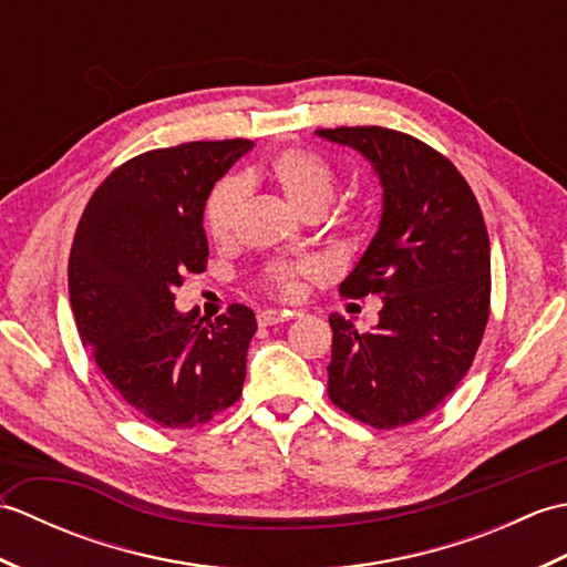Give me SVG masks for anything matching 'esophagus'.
I'll return each instance as SVG.
<instances>
[{
    "mask_svg": "<svg viewBox=\"0 0 567 567\" xmlns=\"http://www.w3.org/2000/svg\"><path fill=\"white\" fill-rule=\"evenodd\" d=\"M287 317H290V311H260L258 315V323L260 327H275V323H282Z\"/></svg>",
    "mask_w": 567,
    "mask_h": 567,
    "instance_id": "esophagus-1",
    "label": "esophagus"
}]
</instances>
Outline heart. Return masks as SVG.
<instances>
[{"mask_svg": "<svg viewBox=\"0 0 567 567\" xmlns=\"http://www.w3.org/2000/svg\"><path fill=\"white\" fill-rule=\"evenodd\" d=\"M265 177L270 179L275 189L280 192L285 202L290 204L297 214H302L311 207L327 209L333 197V175L329 171V165L309 151L287 148L282 153H277L270 165L265 167ZM240 199H244V183L236 177L224 179V183L212 192L207 209H204V226H207V234L214 240H219V244H224V240H228L234 234ZM295 272H315V268H311V265H299L297 270L275 268L270 280L280 287V292L290 297L297 292Z\"/></svg>", "mask_w": 567, "mask_h": 567, "instance_id": "obj_1", "label": "heart"}]
</instances>
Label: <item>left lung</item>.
<instances>
[{
    "label": "left lung",
    "instance_id": "8db88e82",
    "mask_svg": "<svg viewBox=\"0 0 567 567\" xmlns=\"http://www.w3.org/2000/svg\"><path fill=\"white\" fill-rule=\"evenodd\" d=\"M353 148L382 189L378 231L341 282L348 297L378 295L380 321L333 329L329 396L375 429L431 414L473 365L489 317V238L483 212L451 161L382 126L319 128Z\"/></svg>",
    "mask_w": 567,
    "mask_h": 567
}]
</instances>
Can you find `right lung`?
<instances>
[{"label":"right lung","mask_w":567,"mask_h":567,"mask_svg":"<svg viewBox=\"0 0 567 567\" xmlns=\"http://www.w3.org/2000/svg\"><path fill=\"white\" fill-rule=\"evenodd\" d=\"M250 141H195L143 153L94 192L72 240L70 305L80 339L124 402L167 429L231 406L258 323L234 305L204 323L175 290L209 256L204 207Z\"/></svg>","instance_id":"right-lung-1"}]
</instances>
